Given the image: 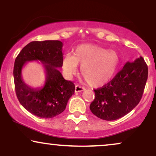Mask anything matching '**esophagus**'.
I'll list each match as a JSON object with an SVG mask.
<instances>
[{
    "instance_id": "esophagus-1",
    "label": "esophagus",
    "mask_w": 156,
    "mask_h": 156,
    "mask_svg": "<svg viewBox=\"0 0 156 156\" xmlns=\"http://www.w3.org/2000/svg\"><path fill=\"white\" fill-rule=\"evenodd\" d=\"M85 90V88L79 85H76V87H75V92H83V91Z\"/></svg>"
}]
</instances>
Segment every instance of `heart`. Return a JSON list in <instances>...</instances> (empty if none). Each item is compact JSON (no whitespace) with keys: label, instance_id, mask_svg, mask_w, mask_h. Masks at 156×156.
<instances>
[{"label":"heart","instance_id":"b5f03b06","mask_svg":"<svg viewBox=\"0 0 156 156\" xmlns=\"http://www.w3.org/2000/svg\"><path fill=\"white\" fill-rule=\"evenodd\" d=\"M119 58L117 52L108 51L94 44H80L76 48L74 55L64 56L62 67L67 76H73L81 65V74L87 83L99 87L108 83L115 74Z\"/></svg>","mask_w":156,"mask_h":156}]
</instances>
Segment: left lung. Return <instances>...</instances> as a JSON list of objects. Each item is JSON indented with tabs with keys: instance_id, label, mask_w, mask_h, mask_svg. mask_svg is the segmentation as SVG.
Wrapping results in <instances>:
<instances>
[{
	"instance_id": "left-lung-1",
	"label": "left lung",
	"mask_w": 156,
	"mask_h": 156,
	"mask_svg": "<svg viewBox=\"0 0 156 156\" xmlns=\"http://www.w3.org/2000/svg\"><path fill=\"white\" fill-rule=\"evenodd\" d=\"M148 76L147 65L140 56L128 62L109 83L94 89L91 112L104 120H116L131 112L141 101Z\"/></svg>"
}]
</instances>
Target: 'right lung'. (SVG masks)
<instances>
[{
    "label": "right lung",
    "mask_w": 156,
    "mask_h": 156,
    "mask_svg": "<svg viewBox=\"0 0 156 156\" xmlns=\"http://www.w3.org/2000/svg\"><path fill=\"white\" fill-rule=\"evenodd\" d=\"M63 43L58 40L34 41L23 48L14 66L15 92L20 104L34 115L52 118L62 113L75 92L72 81L65 80L58 68L62 67ZM37 60L44 65L46 83L42 87L32 88L22 78V67L27 62Z\"/></svg>",
    "instance_id": "obj_1"
}]
</instances>
